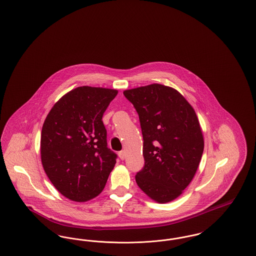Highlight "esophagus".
Returning <instances> with one entry per match:
<instances>
[{
    "label": "esophagus",
    "mask_w": 256,
    "mask_h": 256,
    "mask_svg": "<svg viewBox=\"0 0 256 256\" xmlns=\"http://www.w3.org/2000/svg\"><path fill=\"white\" fill-rule=\"evenodd\" d=\"M119 158H120V159H122V160H124V159L126 158V152L124 150H121V152H119Z\"/></svg>",
    "instance_id": "34e87169"
}]
</instances>
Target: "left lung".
Here are the masks:
<instances>
[{
  "instance_id": "left-lung-1",
  "label": "left lung",
  "mask_w": 256,
  "mask_h": 256,
  "mask_svg": "<svg viewBox=\"0 0 256 256\" xmlns=\"http://www.w3.org/2000/svg\"><path fill=\"white\" fill-rule=\"evenodd\" d=\"M124 95L138 113L144 140L145 165L136 183L154 200L169 202L191 182L204 152L195 110L176 89L158 84Z\"/></svg>"
}]
</instances>
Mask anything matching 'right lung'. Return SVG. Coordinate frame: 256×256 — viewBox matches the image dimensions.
Here are the masks:
<instances>
[{
  "instance_id": "add662e5",
  "label": "right lung",
  "mask_w": 256,
  "mask_h": 256,
  "mask_svg": "<svg viewBox=\"0 0 256 256\" xmlns=\"http://www.w3.org/2000/svg\"><path fill=\"white\" fill-rule=\"evenodd\" d=\"M114 89L80 86L52 106L41 132V160L50 182L74 202H86L104 188L117 154L108 146L102 115Z\"/></svg>"
}]
</instances>
